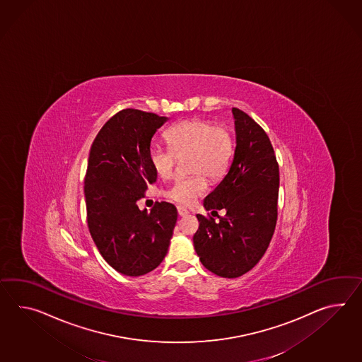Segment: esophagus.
Instances as JSON below:
<instances>
[{
    "instance_id": "obj_1",
    "label": "esophagus",
    "mask_w": 362,
    "mask_h": 362,
    "mask_svg": "<svg viewBox=\"0 0 362 362\" xmlns=\"http://www.w3.org/2000/svg\"><path fill=\"white\" fill-rule=\"evenodd\" d=\"M177 214H179L180 217H185V216L189 214V212H188L185 208H183V206H177Z\"/></svg>"
}]
</instances>
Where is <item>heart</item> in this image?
Here are the masks:
<instances>
[{"label":"heart","instance_id":"b5f03b06","mask_svg":"<svg viewBox=\"0 0 362 362\" xmlns=\"http://www.w3.org/2000/svg\"><path fill=\"white\" fill-rule=\"evenodd\" d=\"M168 150L153 145L149 149L150 166L157 177L166 179L173 174L175 158H185L189 173H200L209 179L222 177L234 153V139L225 127H214L202 119L185 120L165 133ZM200 174L177 177L166 189V197L191 205L206 192V183Z\"/></svg>","mask_w":362,"mask_h":362}]
</instances>
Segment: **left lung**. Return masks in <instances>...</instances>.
Here are the masks:
<instances>
[{
  "label": "left lung",
  "mask_w": 362,
  "mask_h": 362,
  "mask_svg": "<svg viewBox=\"0 0 362 362\" xmlns=\"http://www.w3.org/2000/svg\"><path fill=\"white\" fill-rule=\"evenodd\" d=\"M235 150L228 174L204 199L206 211H226L220 222L197 214L194 247L217 276L234 279L251 271L269 246L277 221L279 165L263 128L233 108Z\"/></svg>",
  "instance_id": "left-lung-1"
}]
</instances>
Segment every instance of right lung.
Returning <instances> with one entry per match:
<instances>
[{"label":"right lung","mask_w":362,"mask_h":362,"mask_svg":"<svg viewBox=\"0 0 362 362\" xmlns=\"http://www.w3.org/2000/svg\"><path fill=\"white\" fill-rule=\"evenodd\" d=\"M166 116L127 108L107 122L88 154L85 202L90 234L103 259L125 276L156 269L168 254L177 208L160 202L148 212L140 200L157 182L150 142Z\"/></svg>","instance_id":"right-lung-1"}]
</instances>
